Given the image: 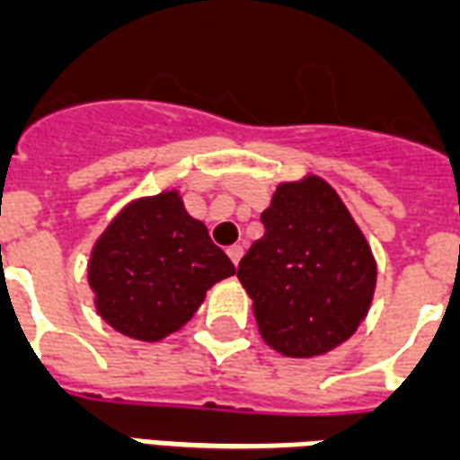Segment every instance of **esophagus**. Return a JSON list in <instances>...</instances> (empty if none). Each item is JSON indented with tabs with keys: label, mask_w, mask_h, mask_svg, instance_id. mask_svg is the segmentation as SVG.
<instances>
[{
	"label": "esophagus",
	"mask_w": 460,
	"mask_h": 460,
	"mask_svg": "<svg viewBox=\"0 0 460 460\" xmlns=\"http://www.w3.org/2000/svg\"><path fill=\"white\" fill-rule=\"evenodd\" d=\"M243 244H233V247H227V257H230V261H233L234 267L240 264V259H243Z\"/></svg>",
	"instance_id": "obj_1"
}]
</instances>
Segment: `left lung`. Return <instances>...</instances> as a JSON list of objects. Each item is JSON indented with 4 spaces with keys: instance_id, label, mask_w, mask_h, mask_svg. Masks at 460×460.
I'll list each match as a JSON object with an SVG mask.
<instances>
[{
    "instance_id": "obj_1",
    "label": "left lung",
    "mask_w": 460,
    "mask_h": 460,
    "mask_svg": "<svg viewBox=\"0 0 460 460\" xmlns=\"http://www.w3.org/2000/svg\"><path fill=\"white\" fill-rule=\"evenodd\" d=\"M261 223L264 237L237 267L261 340L291 358L332 351L374 300L378 271L364 233L315 174L279 184Z\"/></svg>"
}]
</instances>
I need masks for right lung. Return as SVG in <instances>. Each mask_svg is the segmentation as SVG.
Wrapping results in <instances>:
<instances>
[{"mask_svg": "<svg viewBox=\"0 0 460 460\" xmlns=\"http://www.w3.org/2000/svg\"><path fill=\"white\" fill-rule=\"evenodd\" d=\"M233 274V261L186 213L179 191L128 203L94 243L86 269L96 313L140 341L181 330L210 286Z\"/></svg>", "mask_w": 460, "mask_h": 460, "instance_id": "right-lung-1", "label": "right lung"}]
</instances>
